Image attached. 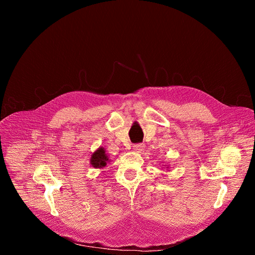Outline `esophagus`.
<instances>
[{"instance_id":"1","label":"esophagus","mask_w":255,"mask_h":255,"mask_svg":"<svg viewBox=\"0 0 255 255\" xmlns=\"http://www.w3.org/2000/svg\"><path fill=\"white\" fill-rule=\"evenodd\" d=\"M143 149H144V144H142V143H136L133 145V150L137 153H140Z\"/></svg>"}]
</instances>
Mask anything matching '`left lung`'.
I'll return each instance as SVG.
<instances>
[{
  "mask_svg": "<svg viewBox=\"0 0 255 255\" xmlns=\"http://www.w3.org/2000/svg\"><path fill=\"white\" fill-rule=\"evenodd\" d=\"M166 168H168V166H167V167H166Z\"/></svg>",
  "mask_w": 255,
  "mask_h": 255,
  "instance_id": "8db88e82",
  "label": "left lung"
}]
</instances>
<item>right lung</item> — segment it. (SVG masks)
Listing matches in <instances>:
<instances>
[{
  "label": "right lung",
  "mask_w": 255,
  "mask_h": 255,
  "mask_svg": "<svg viewBox=\"0 0 255 255\" xmlns=\"http://www.w3.org/2000/svg\"><path fill=\"white\" fill-rule=\"evenodd\" d=\"M109 162H111L110 157L106 154V151L103 146H99V148L95 152H93L91 155L90 164L94 168L102 169L103 167H105L107 165V163Z\"/></svg>",
  "instance_id": "right-lung-1"
}]
</instances>
